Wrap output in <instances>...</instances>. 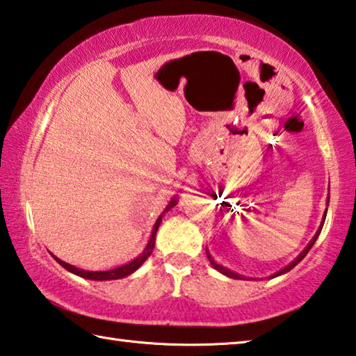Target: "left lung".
<instances>
[{"label":"left lung","instance_id":"8db88e82","mask_svg":"<svg viewBox=\"0 0 356 356\" xmlns=\"http://www.w3.org/2000/svg\"><path fill=\"white\" fill-rule=\"evenodd\" d=\"M330 202V197H328V201H327V204ZM325 216H327V210H325V215H323V218H322V222H321V227H318V231L316 232V236L314 237H312V240H311V242L308 243V246H306V248L303 250V251H301L300 252V254H298V257L297 259H295V261H292L291 264H289L287 265V267H284V268H281L280 270V272H276L273 276H272V278H275V276H280V275H282V273H287V272H291V270L295 267V265H297L300 261H301V259H303L306 254H308V252H309V250L312 248V245H314L316 243V240H317V237H318V234H321V231H322V227H323V222H325ZM207 257H209V261H210V264H212V267L215 268V270H218V272L220 273H222V275H226V276H229V278H234V280H242V278H245V276H240V275H237V273H234V272H231V270H227V268H225V267H222V265H220V264H216L215 261H213V257L212 256H210V252L207 251Z\"/></svg>","mask_w":356,"mask_h":356}]
</instances>
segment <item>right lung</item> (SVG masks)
<instances>
[{
    "label": "right lung",
    "instance_id": "1",
    "mask_svg": "<svg viewBox=\"0 0 356 356\" xmlns=\"http://www.w3.org/2000/svg\"><path fill=\"white\" fill-rule=\"evenodd\" d=\"M176 204H177L176 197H172L171 202H170V206H168V207L165 209V212H168V210L172 209L174 206H176ZM165 212L161 213V215L159 216V220L155 221L154 229H152V236H150L149 242H147V246H146V248H144V251L141 252V254L138 256L136 259H134V261H131V262L125 264V265H120V267H118V268L106 270V272H89V270H81V268H76V267H74V265H70V264H67V262L61 261V259H58L56 256H53V254H51V256L55 257V261H56L59 265H63V267H64L65 270H69L70 273H74V275H76V276H81V278L92 280V281H110V280H120V278H124V276H129V275H131V273H134V272H136V270L140 268L141 265L144 264V261H146V259H147L150 254H152V251H154V246H155V236H156V231H159V226H160V222H161V218H163Z\"/></svg>",
    "mask_w": 356,
    "mask_h": 356
}]
</instances>
